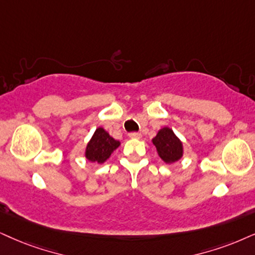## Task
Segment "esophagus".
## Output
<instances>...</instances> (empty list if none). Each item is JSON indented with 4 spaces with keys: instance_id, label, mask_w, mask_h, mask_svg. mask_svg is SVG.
I'll list each match as a JSON object with an SVG mask.
<instances>
[{
    "instance_id": "34e87169",
    "label": "esophagus",
    "mask_w": 255,
    "mask_h": 255,
    "mask_svg": "<svg viewBox=\"0 0 255 255\" xmlns=\"http://www.w3.org/2000/svg\"><path fill=\"white\" fill-rule=\"evenodd\" d=\"M141 136H142V135H141L140 133H129V137L130 138H140Z\"/></svg>"
}]
</instances>
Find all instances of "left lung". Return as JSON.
Instances as JSON below:
<instances>
[{
    "label": "left lung",
    "mask_w": 255,
    "mask_h": 255,
    "mask_svg": "<svg viewBox=\"0 0 255 255\" xmlns=\"http://www.w3.org/2000/svg\"><path fill=\"white\" fill-rule=\"evenodd\" d=\"M151 142L155 146L159 156L166 163L175 162L183 155L182 142L168 127L161 128Z\"/></svg>",
    "instance_id": "8db88e82"
}]
</instances>
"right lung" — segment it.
<instances>
[{
    "label": "right lung",
    "mask_w": 255,
    "mask_h": 255,
    "mask_svg": "<svg viewBox=\"0 0 255 255\" xmlns=\"http://www.w3.org/2000/svg\"><path fill=\"white\" fill-rule=\"evenodd\" d=\"M120 146V141L113 138L102 127L95 130L86 147V159L92 162L104 163L112 153Z\"/></svg>",
    "instance_id": "obj_1"
}]
</instances>
